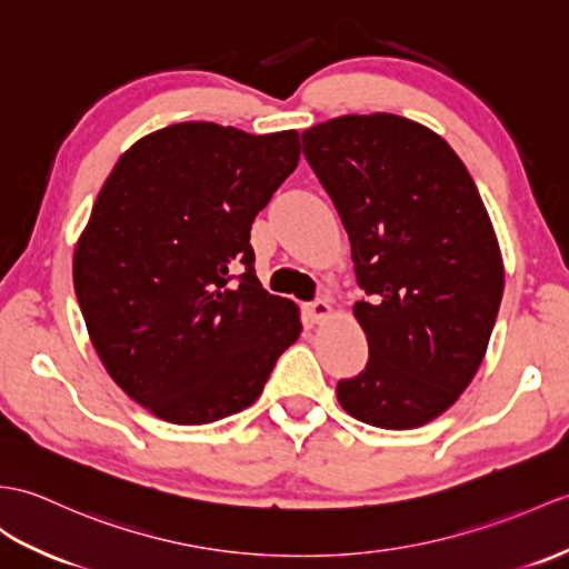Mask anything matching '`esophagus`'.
<instances>
[{
    "label": "esophagus",
    "instance_id": "34e87169",
    "mask_svg": "<svg viewBox=\"0 0 569 569\" xmlns=\"http://www.w3.org/2000/svg\"><path fill=\"white\" fill-rule=\"evenodd\" d=\"M329 312H332V306H329V302L322 300V298L308 302V315H310V320H315V322H322L325 317H329Z\"/></svg>",
    "mask_w": 569,
    "mask_h": 569
}]
</instances>
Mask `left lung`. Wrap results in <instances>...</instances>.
<instances>
[{
  "mask_svg": "<svg viewBox=\"0 0 569 569\" xmlns=\"http://www.w3.org/2000/svg\"><path fill=\"white\" fill-rule=\"evenodd\" d=\"M302 154L351 242L368 363L337 382L341 407L415 429L451 407L485 359L505 293L497 234L466 164L402 116H341Z\"/></svg>",
  "mask_w": 569,
  "mask_h": 569,
  "instance_id": "left-lung-1",
  "label": "left lung"
}]
</instances>
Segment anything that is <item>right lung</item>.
<instances>
[{
  "label": "right lung",
  "instance_id": "add662e5",
  "mask_svg": "<svg viewBox=\"0 0 569 569\" xmlns=\"http://www.w3.org/2000/svg\"><path fill=\"white\" fill-rule=\"evenodd\" d=\"M298 160L296 130L177 123L138 140L99 191L77 302L106 371L160 419L242 412L298 339V308L261 288L249 244Z\"/></svg>",
  "mask_w": 569,
  "mask_h": 569
}]
</instances>
